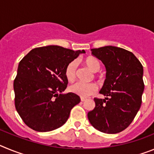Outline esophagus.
<instances>
[{"label":"esophagus","mask_w":154,"mask_h":154,"mask_svg":"<svg viewBox=\"0 0 154 154\" xmlns=\"http://www.w3.org/2000/svg\"><path fill=\"white\" fill-rule=\"evenodd\" d=\"M86 100V98H84V97H81V101L82 102H84Z\"/></svg>","instance_id":"esophagus-1"}]
</instances>
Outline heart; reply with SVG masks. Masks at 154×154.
Wrapping results in <instances>:
<instances>
[{"instance_id": "obj_1", "label": "heart", "mask_w": 154, "mask_h": 154, "mask_svg": "<svg viewBox=\"0 0 154 154\" xmlns=\"http://www.w3.org/2000/svg\"><path fill=\"white\" fill-rule=\"evenodd\" d=\"M84 62L87 67L90 69L94 72H96L100 69V62L97 58L94 57H88L84 60ZM65 77L69 82L74 81L76 77V74H77V62L76 61H72L68 64L65 68ZM69 90L82 97H87L96 92L97 85L93 82L84 83L81 82H77L69 87Z\"/></svg>"}]
</instances>
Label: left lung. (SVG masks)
I'll use <instances>...</instances> for the list:
<instances>
[{
	"label": "left lung",
	"instance_id": "obj_1",
	"mask_svg": "<svg viewBox=\"0 0 154 154\" xmlns=\"http://www.w3.org/2000/svg\"><path fill=\"white\" fill-rule=\"evenodd\" d=\"M91 51L106 69L99 92L106 98H94L96 106L88 112V119L99 131L119 133L130 126L140 108L143 68L133 53L121 48L105 46Z\"/></svg>",
	"mask_w": 154,
	"mask_h": 154
}]
</instances>
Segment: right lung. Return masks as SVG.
<instances>
[{
  "instance_id": "add662e5",
  "label": "right lung",
  "mask_w": 154,
  "mask_h": 154,
  "mask_svg": "<svg viewBox=\"0 0 154 154\" xmlns=\"http://www.w3.org/2000/svg\"><path fill=\"white\" fill-rule=\"evenodd\" d=\"M84 50L58 45L34 48L19 62L14 81V104L24 123L32 130L48 132L65 123L80 97L69 92L65 68Z\"/></svg>"
}]
</instances>
